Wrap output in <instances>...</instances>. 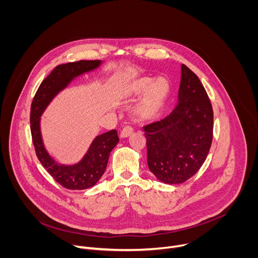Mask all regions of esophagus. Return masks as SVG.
<instances>
[{
	"mask_svg": "<svg viewBox=\"0 0 258 258\" xmlns=\"http://www.w3.org/2000/svg\"><path fill=\"white\" fill-rule=\"evenodd\" d=\"M133 132H134V128H133L131 125H125V126L122 128V131H121V133H120V136H121V138H126V137H128Z\"/></svg>",
	"mask_w": 258,
	"mask_h": 258,
	"instance_id": "1",
	"label": "esophagus"
}]
</instances>
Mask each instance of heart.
I'll use <instances>...</instances> for the list:
<instances>
[{"label": "heart", "mask_w": 258, "mask_h": 258, "mask_svg": "<svg viewBox=\"0 0 258 258\" xmlns=\"http://www.w3.org/2000/svg\"><path fill=\"white\" fill-rule=\"evenodd\" d=\"M169 91L170 86L164 78L155 81L154 78L143 77L123 85L118 98L122 103L128 104L145 96L138 107V113L144 119H151L159 113Z\"/></svg>", "instance_id": "heart-1"}]
</instances>
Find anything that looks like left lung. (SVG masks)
I'll use <instances>...</instances> for the list:
<instances>
[{
  "instance_id": "left-lung-1",
  "label": "left lung",
  "mask_w": 258,
  "mask_h": 258,
  "mask_svg": "<svg viewBox=\"0 0 258 258\" xmlns=\"http://www.w3.org/2000/svg\"><path fill=\"white\" fill-rule=\"evenodd\" d=\"M147 162L155 176L175 185L204 163L213 137V110L195 73L181 64L178 103L163 119L145 125Z\"/></svg>"
}]
</instances>
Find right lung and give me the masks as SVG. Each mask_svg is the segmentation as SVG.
I'll use <instances>...</instances> for the list:
<instances>
[{
    "label": "right lung",
    "mask_w": 258,
    "mask_h": 258,
    "mask_svg": "<svg viewBox=\"0 0 258 258\" xmlns=\"http://www.w3.org/2000/svg\"><path fill=\"white\" fill-rule=\"evenodd\" d=\"M100 64V60H80L56 66L42 82L31 103L30 132L35 154L52 177L69 190L89 189L100 179L106 169L110 152L119 141L117 132L112 130L98 136L80 163L60 165L45 149L40 131V117L51 100L73 79L97 68Z\"/></svg>",
    "instance_id": "obj_1"
}]
</instances>
